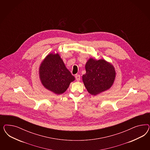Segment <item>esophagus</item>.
Listing matches in <instances>:
<instances>
[{"instance_id": "obj_1", "label": "esophagus", "mask_w": 150, "mask_h": 150, "mask_svg": "<svg viewBox=\"0 0 150 150\" xmlns=\"http://www.w3.org/2000/svg\"><path fill=\"white\" fill-rule=\"evenodd\" d=\"M75 78H76V80H77V81H80V75H79V74H76L75 75Z\"/></svg>"}]
</instances>
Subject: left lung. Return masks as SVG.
<instances>
[{
  "label": "left lung",
  "mask_w": 150,
  "mask_h": 150,
  "mask_svg": "<svg viewBox=\"0 0 150 150\" xmlns=\"http://www.w3.org/2000/svg\"><path fill=\"white\" fill-rule=\"evenodd\" d=\"M86 73L82 80L88 92L96 95L109 89L113 83L115 71L112 65L103 59H89L85 65Z\"/></svg>",
  "instance_id": "obj_1"
}]
</instances>
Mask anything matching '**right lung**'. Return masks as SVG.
<instances>
[{
    "mask_svg": "<svg viewBox=\"0 0 150 150\" xmlns=\"http://www.w3.org/2000/svg\"><path fill=\"white\" fill-rule=\"evenodd\" d=\"M40 76L46 88L58 95L66 91L70 82L75 80L58 53L46 57L41 64Z\"/></svg>",
    "mask_w": 150,
    "mask_h": 150,
    "instance_id": "obj_1",
    "label": "right lung"
}]
</instances>
